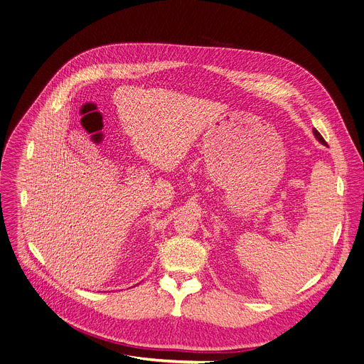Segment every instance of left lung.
<instances>
[{
	"instance_id": "obj_1",
	"label": "left lung",
	"mask_w": 364,
	"mask_h": 364,
	"mask_svg": "<svg viewBox=\"0 0 364 364\" xmlns=\"http://www.w3.org/2000/svg\"><path fill=\"white\" fill-rule=\"evenodd\" d=\"M314 135H316V138L323 144V145H327V142H326V139L321 136V134L317 131V129H314Z\"/></svg>"
}]
</instances>
